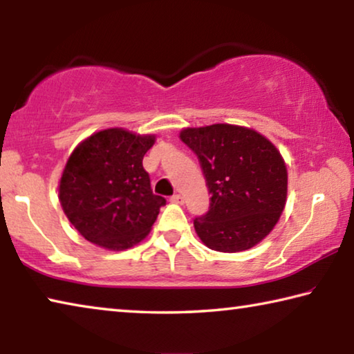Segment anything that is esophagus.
<instances>
[{
  "label": "esophagus",
  "instance_id": "esophagus-1",
  "mask_svg": "<svg viewBox=\"0 0 354 354\" xmlns=\"http://www.w3.org/2000/svg\"><path fill=\"white\" fill-rule=\"evenodd\" d=\"M170 201L175 203V205H183V203H184V196H181V195H173L171 198H170Z\"/></svg>",
  "mask_w": 354,
  "mask_h": 354
}]
</instances>
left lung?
Listing matches in <instances>:
<instances>
[{
  "mask_svg": "<svg viewBox=\"0 0 354 354\" xmlns=\"http://www.w3.org/2000/svg\"><path fill=\"white\" fill-rule=\"evenodd\" d=\"M185 145L198 156L211 206L194 220L201 242L221 253L253 248L270 234L287 201V167L257 131L215 123L184 128Z\"/></svg>",
  "mask_w": 354,
  "mask_h": 354,
  "instance_id": "8db88e82",
  "label": "left lung"
}]
</instances>
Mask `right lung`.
Listing matches in <instances>:
<instances>
[{
  "mask_svg": "<svg viewBox=\"0 0 354 354\" xmlns=\"http://www.w3.org/2000/svg\"><path fill=\"white\" fill-rule=\"evenodd\" d=\"M154 134L107 128L70 154L59 181V201L70 223L97 247L122 251L145 239L165 198L154 195L142 165Z\"/></svg>",
  "mask_w": 354,
  "mask_h": 354,
  "instance_id": "add662e5",
  "label": "right lung"
}]
</instances>
